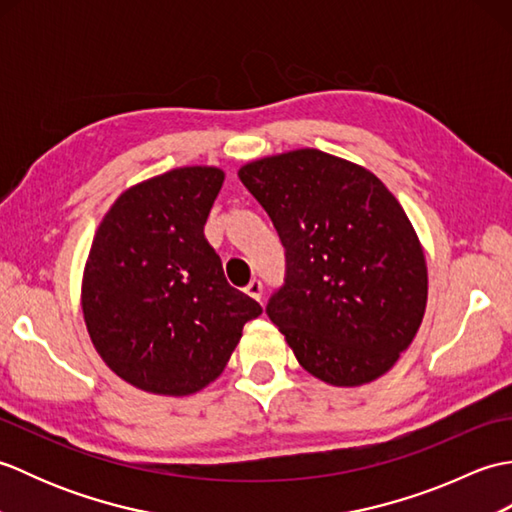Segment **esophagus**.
Wrapping results in <instances>:
<instances>
[{
    "mask_svg": "<svg viewBox=\"0 0 512 512\" xmlns=\"http://www.w3.org/2000/svg\"><path fill=\"white\" fill-rule=\"evenodd\" d=\"M246 295H248V297H253L255 301H262V295H264V286H262V281H257V279L250 281V284L246 286Z\"/></svg>",
    "mask_w": 512,
    "mask_h": 512,
    "instance_id": "34e87169",
    "label": "esophagus"
}]
</instances>
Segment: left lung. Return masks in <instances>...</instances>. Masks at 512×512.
<instances>
[{
	"label": "left lung",
	"instance_id": "1",
	"mask_svg": "<svg viewBox=\"0 0 512 512\" xmlns=\"http://www.w3.org/2000/svg\"><path fill=\"white\" fill-rule=\"evenodd\" d=\"M286 248V284L266 312L299 365L334 387L387 374L427 308L416 228L372 171L319 149L239 167Z\"/></svg>",
	"mask_w": 512,
	"mask_h": 512
}]
</instances>
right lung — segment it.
I'll use <instances>...</instances> for the list:
<instances>
[{"label":"right lung","instance_id":"add662e5","mask_svg":"<svg viewBox=\"0 0 512 512\" xmlns=\"http://www.w3.org/2000/svg\"><path fill=\"white\" fill-rule=\"evenodd\" d=\"M217 167H178L118 195L83 270L81 308L112 372L158 396H189L224 372L262 306L228 286L204 224Z\"/></svg>","mask_w":512,"mask_h":512}]
</instances>
